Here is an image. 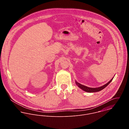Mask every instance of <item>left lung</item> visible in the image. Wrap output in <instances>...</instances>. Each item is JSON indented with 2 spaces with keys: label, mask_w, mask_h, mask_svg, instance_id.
<instances>
[{
  "label": "left lung",
  "mask_w": 129,
  "mask_h": 129,
  "mask_svg": "<svg viewBox=\"0 0 129 129\" xmlns=\"http://www.w3.org/2000/svg\"><path fill=\"white\" fill-rule=\"evenodd\" d=\"M113 77L107 83H106V84L101 86V87H98V88H91V87H87L85 85H82L78 82H77L76 81H75V83L76 84V85L80 88H81V89H82L83 90L86 91V92H98V91H99L102 89H103L104 88H105L111 82V81L112 80Z\"/></svg>",
  "instance_id": "obj_1"
}]
</instances>
